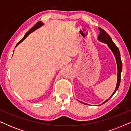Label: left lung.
I'll return each mask as SVG.
<instances>
[{"instance_id": "1", "label": "left lung", "mask_w": 131, "mask_h": 131, "mask_svg": "<svg viewBox=\"0 0 131 131\" xmlns=\"http://www.w3.org/2000/svg\"><path fill=\"white\" fill-rule=\"evenodd\" d=\"M98 30L100 31V33L98 35V40L101 41L104 43H105L108 45V47L110 48V49L112 50L113 52L114 56H115L116 62H117V85H116V89L114 90L113 94L112 95V96L109 98L110 99V98H112L113 95L115 94V92L117 91V90L119 88V86L120 85V83H121V72L122 70V60L121 58V54H120L119 50L117 47V46L114 43V42L112 41V39L111 38V37L104 30L103 28L98 27ZM108 100H107L105 102H104V103H106Z\"/></svg>"}]
</instances>
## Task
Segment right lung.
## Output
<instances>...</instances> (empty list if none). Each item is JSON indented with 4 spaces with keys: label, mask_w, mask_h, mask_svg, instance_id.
Segmentation results:
<instances>
[{
    "label": "right lung",
    "mask_w": 131,
    "mask_h": 131,
    "mask_svg": "<svg viewBox=\"0 0 131 131\" xmlns=\"http://www.w3.org/2000/svg\"><path fill=\"white\" fill-rule=\"evenodd\" d=\"M43 24V23L41 22V21H39V22H37V23H36V24L35 25V26H34L33 27H31L29 30H28V31L27 32V33H26V35H25L23 37V38L22 39H21V40L20 41H19V42L17 44V46H17L19 43H20L21 42H22L24 40V39H26V37L28 36V35H29L30 33H31V32H33V31H35V30H36L37 28H38L42 26Z\"/></svg>",
    "instance_id": "1"
}]
</instances>
